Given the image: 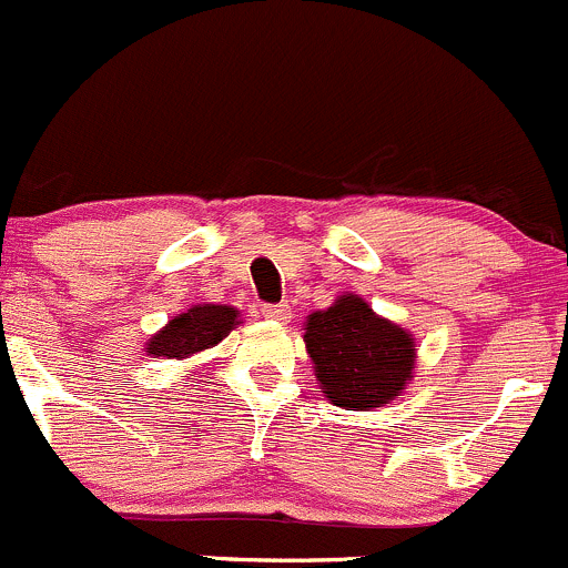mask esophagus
Wrapping results in <instances>:
<instances>
[{
	"instance_id": "obj_1",
	"label": "esophagus",
	"mask_w": 568,
	"mask_h": 568,
	"mask_svg": "<svg viewBox=\"0 0 568 568\" xmlns=\"http://www.w3.org/2000/svg\"><path fill=\"white\" fill-rule=\"evenodd\" d=\"M262 314H265L267 320H273V323H286V320H290V308H286L284 303H278V306H262Z\"/></svg>"
}]
</instances>
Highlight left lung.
<instances>
[{"label": "left lung", "mask_w": 568, "mask_h": 568, "mask_svg": "<svg viewBox=\"0 0 568 568\" xmlns=\"http://www.w3.org/2000/svg\"><path fill=\"white\" fill-rule=\"evenodd\" d=\"M303 342L325 399L342 410H377L399 399L415 374L413 333L353 292L308 314Z\"/></svg>", "instance_id": "1"}]
</instances>
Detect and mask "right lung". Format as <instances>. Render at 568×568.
Returning a JSON list of instances; mask_svg holds the SVG:
<instances>
[{
    "mask_svg": "<svg viewBox=\"0 0 568 568\" xmlns=\"http://www.w3.org/2000/svg\"><path fill=\"white\" fill-rule=\"evenodd\" d=\"M235 325H241V312L235 306L196 303V306L180 312L161 331L153 333L144 344V353L150 358L163 361L194 358V355L224 342L235 331Z\"/></svg>",
    "mask_w": 568,
    "mask_h": 568,
    "instance_id": "obj_1",
    "label": "right lung"
}]
</instances>
